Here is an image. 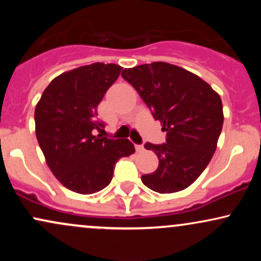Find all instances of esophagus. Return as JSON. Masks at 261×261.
I'll return each instance as SVG.
<instances>
[{"instance_id": "34e87169", "label": "esophagus", "mask_w": 261, "mask_h": 261, "mask_svg": "<svg viewBox=\"0 0 261 261\" xmlns=\"http://www.w3.org/2000/svg\"><path fill=\"white\" fill-rule=\"evenodd\" d=\"M135 148H136L137 152H142L143 149H145V147H143L142 145H136V146H135Z\"/></svg>"}]
</instances>
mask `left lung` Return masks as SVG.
<instances>
[{
    "mask_svg": "<svg viewBox=\"0 0 261 261\" xmlns=\"http://www.w3.org/2000/svg\"><path fill=\"white\" fill-rule=\"evenodd\" d=\"M121 76L167 131L166 143L145 145L157 154L160 164L155 172L141 176L142 182L160 194L190 187L211 161L222 131L218 93L196 74L167 62L125 68Z\"/></svg>",
    "mask_w": 261,
    "mask_h": 261,
    "instance_id": "obj_1",
    "label": "left lung"
}]
</instances>
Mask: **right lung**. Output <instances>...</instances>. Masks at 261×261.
<instances>
[{"label": "right lung", "mask_w": 261, "mask_h": 261, "mask_svg": "<svg viewBox=\"0 0 261 261\" xmlns=\"http://www.w3.org/2000/svg\"><path fill=\"white\" fill-rule=\"evenodd\" d=\"M121 68L95 62L60 74L35 107V134L46 164L74 193L89 195L108 187L116 162L135 152L127 139L95 135L104 127L95 120L98 104Z\"/></svg>", "instance_id": "obj_1"}]
</instances>
